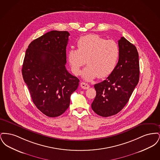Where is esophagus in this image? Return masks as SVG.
Returning <instances> with one entry per match:
<instances>
[{
	"label": "esophagus",
	"instance_id": "34e87169",
	"mask_svg": "<svg viewBox=\"0 0 160 160\" xmlns=\"http://www.w3.org/2000/svg\"><path fill=\"white\" fill-rule=\"evenodd\" d=\"M80 86L82 87V89H88L89 88V85L88 84L85 83L84 82H82L80 83Z\"/></svg>",
	"mask_w": 160,
	"mask_h": 160
}]
</instances>
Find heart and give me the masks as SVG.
<instances>
[{
  "label": "heart",
  "instance_id": "heart-1",
  "mask_svg": "<svg viewBox=\"0 0 160 160\" xmlns=\"http://www.w3.org/2000/svg\"><path fill=\"white\" fill-rule=\"evenodd\" d=\"M78 49H71L68 52V60L73 72L79 75L84 69L82 76L87 81L98 76L99 78L110 75L114 71L119 57V47L113 40H107L97 35L91 34L80 38Z\"/></svg>",
  "mask_w": 160,
  "mask_h": 160
}]
</instances>
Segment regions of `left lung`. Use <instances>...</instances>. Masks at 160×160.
Returning <instances> with one entry per match:
<instances>
[{
    "label": "left lung",
    "mask_w": 160,
    "mask_h": 160,
    "mask_svg": "<svg viewBox=\"0 0 160 160\" xmlns=\"http://www.w3.org/2000/svg\"><path fill=\"white\" fill-rule=\"evenodd\" d=\"M120 53L113 72L106 80L95 84L97 95L92 108L101 116L119 113L127 104L140 76L138 53L134 45L124 37L118 41Z\"/></svg>",
    "instance_id": "1"
}]
</instances>
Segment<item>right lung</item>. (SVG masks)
<instances>
[{
  "label": "right lung",
  "mask_w": 160,
  "mask_h": 160,
  "mask_svg": "<svg viewBox=\"0 0 160 160\" xmlns=\"http://www.w3.org/2000/svg\"><path fill=\"white\" fill-rule=\"evenodd\" d=\"M69 36L67 31L46 33L31 42L23 61V79L33 102L42 113L51 118L66 111L71 95L80 82L65 67Z\"/></svg>",
  "instance_id": "add662e5"
}]
</instances>
